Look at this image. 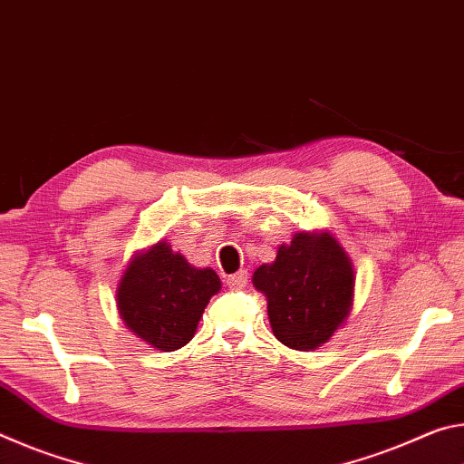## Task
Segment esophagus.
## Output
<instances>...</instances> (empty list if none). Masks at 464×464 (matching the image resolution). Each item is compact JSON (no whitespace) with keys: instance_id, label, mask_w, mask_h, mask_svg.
Wrapping results in <instances>:
<instances>
[{"instance_id":"esophagus-1","label":"esophagus","mask_w":464,"mask_h":464,"mask_svg":"<svg viewBox=\"0 0 464 464\" xmlns=\"http://www.w3.org/2000/svg\"><path fill=\"white\" fill-rule=\"evenodd\" d=\"M247 285V270H239L227 276V286L229 288H243Z\"/></svg>"}]
</instances>
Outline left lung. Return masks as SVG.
Masks as SVG:
<instances>
[{
  "label": "left lung",
  "instance_id": "obj_1",
  "mask_svg": "<svg viewBox=\"0 0 464 464\" xmlns=\"http://www.w3.org/2000/svg\"><path fill=\"white\" fill-rule=\"evenodd\" d=\"M251 282L268 301L276 340L293 350H317L354 307V264L327 229L295 233L293 241L278 247L276 260L254 272Z\"/></svg>",
  "mask_w": 464,
  "mask_h": 464
}]
</instances>
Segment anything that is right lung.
I'll return each mask as SVG.
<instances>
[{
    "label": "right lung",
    "instance_id": "obj_1",
    "mask_svg": "<svg viewBox=\"0 0 464 464\" xmlns=\"http://www.w3.org/2000/svg\"><path fill=\"white\" fill-rule=\"evenodd\" d=\"M221 290L213 268H196L168 241L139 249L116 286L119 315L132 334L161 352L192 340L210 296Z\"/></svg>",
    "mask_w": 464,
    "mask_h": 464
}]
</instances>
